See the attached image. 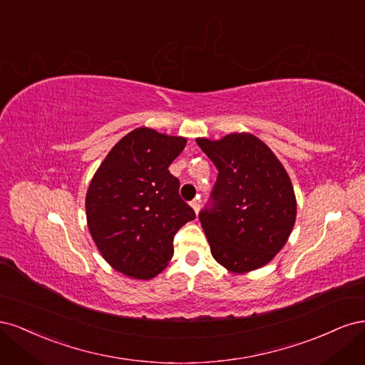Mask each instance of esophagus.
Listing matches in <instances>:
<instances>
[{
    "label": "esophagus",
    "instance_id": "obj_1",
    "mask_svg": "<svg viewBox=\"0 0 365 365\" xmlns=\"http://www.w3.org/2000/svg\"><path fill=\"white\" fill-rule=\"evenodd\" d=\"M190 205H192L193 212H195L196 215L200 213V208H201V201H200V197H196V200H193V201L190 202Z\"/></svg>",
    "mask_w": 365,
    "mask_h": 365
}]
</instances>
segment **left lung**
Instances as JSON below:
<instances>
[{
    "label": "left lung",
    "mask_w": 365,
    "mask_h": 365,
    "mask_svg": "<svg viewBox=\"0 0 365 365\" xmlns=\"http://www.w3.org/2000/svg\"><path fill=\"white\" fill-rule=\"evenodd\" d=\"M196 143L219 170L215 205L200 215L212 256L233 274L264 267L288 242L297 219L288 172L250 132Z\"/></svg>",
    "instance_id": "8db88e82"
}]
</instances>
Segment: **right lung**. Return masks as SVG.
<instances>
[{
	"label": "right lung",
	"instance_id": "right-lung-1",
	"mask_svg": "<svg viewBox=\"0 0 365 365\" xmlns=\"http://www.w3.org/2000/svg\"><path fill=\"white\" fill-rule=\"evenodd\" d=\"M187 138L137 128L98 165L85 196L86 224L102 257L129 279L150 280L173 256V236L195 219L168 170Z\"/></svg>",
	"mask_w": 365,
	"mask_h": 365
}]
</instances>
